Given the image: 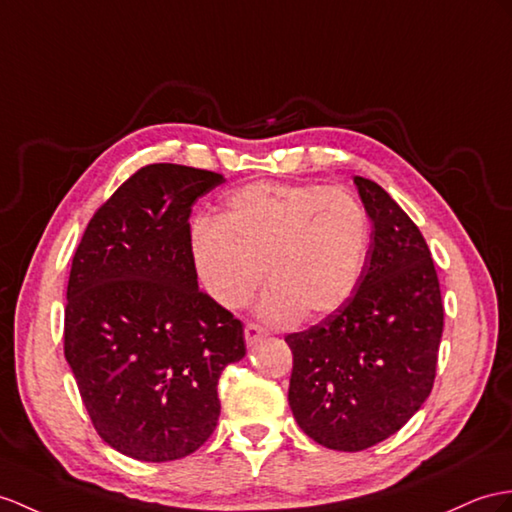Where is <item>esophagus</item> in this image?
<instances>
[{"label":"esophagus","instance_id":"esophagus-1","mask_svg":"<svg viewBox=\"0 0 512 512\" xmlns=\"http://www.w3.org/2000/svg\"><path fill=\"white\" fill-rule=\"evenodd\" d=\"M265 336V330L260 328V326H256V323H247L245 326V343L252 347V345H256L260 339H263Z\"/></svg>","mask_w":512,"mask_h":512}]
</instances>
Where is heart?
Listing matches in <instances>:
<instances>
[{
    "mask_svg": "<svg viewBox=\"0 0 512 512\" xmlns=\"http://www.w3.org/2000/svg\"><path fill=\"white\" fill-rule=\"evenodd\" d=\"M371 223L350 191L321 184L254 182L234 191L219 219H199L191 252L204 291L226 308L271 291L260 315L273 323L321 319L356 291Z\"/></svg>",
    "mask_w": 512,
    "mask_h": 512,
    "instance_id": "1",
    "label": "heart"
}]
</instances>
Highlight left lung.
I'll return each mask as SVG.
<instances>
[{"label": "left lung", "mask_w": 512, "mask_h": 512, "mask_svg": "<svg viewBox=\"0 0 512 512\" xmlns=\"http://www.w3.org/2000/svg\"><path fill=\"white\" fill-rule=\"evenodd\" d=\"M371 219L354 295L317 326L286 336L289 406L310 439L360 452L400 430L428 400L443 334V302L419 228L380 184L354 178Z\"/></svg>", "instance_id": "8db88e82"}]
</instances>
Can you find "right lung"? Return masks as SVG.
I'll list each match as a JSON object with an SVG mask.
<instances>
[{
	"mask_svg": "<svg viewBox=\"0 0 512 512\" xmlns=\"http://www.w3.org/2000/svg\"><path fill=\"white\" fill-rule=\"evenodd\" d=\"M221 173L171 162L123 182L73 256L65 358L97 434L145 463L193 454L221 413V371L245 356L243 323L199 291L191 208Z\"/></svg>",
	"mask_w": 512,
	"mask_h": 512,
	"instance_id": "right-lung-1",
	"label": "right lung"
}]
</instances>
